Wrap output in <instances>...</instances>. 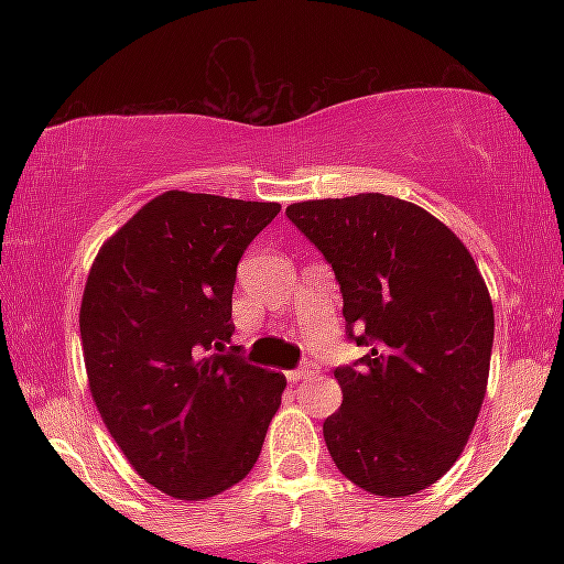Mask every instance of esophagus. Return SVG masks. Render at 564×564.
<instances>
[{"mask_svg": "<svg viewBox=\"0 0 564 564\" xmlns=\"http://www.w3.org/2000/svg\"><path fill=\"white\" fill-rule=\"evenodd\" d=\"M315 377V368L313 366H302L296 368V371H289V381H304V379H313Z\"/></svg>", "mask_w": 564, "mask_h": 564, "instance_id": "esophagus-1", "label": "esophagus"}]
</instances>
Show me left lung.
Segmentation results:
<instances>
[{
    "instance_id": "obj_1",
    "label": "left lung",
    "mask_w": 564,
    "mask_h": 564,
    "mask_svg": "<svg viewBox=\"0 0 564 564\" xmlns=\"http://www.w3.org/2000/svg\"><path fill=\"white\" fill-rule=\"evenodd\" d=\"M286 215L332 264L347 336L368 349L334 371L341 408L323 437L336 469L373 496L419 494L462 456L488 390L494 302L480 270L448 225L384 193Z\"/></svg>"
}]
</instances>
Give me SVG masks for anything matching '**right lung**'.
<instances>
[{
	"mask_svg": "<svg viewBox=\"0 0 564 564\" xmlns=\"http://www.w3.org/2000/svg\"><path fill=\"white\" fill-rule=\"evenodd\" d=\"M281 204L166 191L97 251L82 296L89 392L153 488L200 501L260 458L286 377L225 345L246 246Z\"/></svg>",
	"mask_w": 564,
	"mask_h": 564,
	"instance_id": "1",
	"label": "right lung"
}]
</instances>
